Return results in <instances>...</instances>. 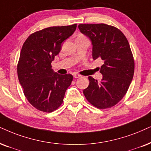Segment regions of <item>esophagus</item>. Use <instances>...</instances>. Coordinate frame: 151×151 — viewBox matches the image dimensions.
Segmentation results:
<instances>
[{
  "mask_svg": "<svg viewBox=\"0 0 151 151\" xmlns=\"http://www.w3.org/2000/svg\"><path fill=\"white\" fill-rule=\"evenodd\" d=\"M81 76L80 75V74H77V73H75V74H74V78H76V79H77V78H79V77H81Z\"/></svg>",
  "mask_w": 151,
  "mask_h": 151,
  "instance_id": "1",
  "label": "esophagus"
}]
</instances>
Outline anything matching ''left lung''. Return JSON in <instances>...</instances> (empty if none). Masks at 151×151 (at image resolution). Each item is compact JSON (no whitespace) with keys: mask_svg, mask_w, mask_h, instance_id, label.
<instances>
[{"mask_svg":"<svg viewBox=\"0 0 151 151\" xmlns=\"http://www.w3.org/2000/svg\"><path fill=\"white\" fill-rule=\"evenodd\" d=\"M78 27L91 40L93 58L104 62L100 70L101 81L88 77L89 85L83 94L95 107H112L126 94L134 76V61L128 41L121 30L107 24H79Z\"/></svg>","mask_w":151,"mask_h":151,"instance_id":"8db88e82","label":"left lung"}]
</instances>
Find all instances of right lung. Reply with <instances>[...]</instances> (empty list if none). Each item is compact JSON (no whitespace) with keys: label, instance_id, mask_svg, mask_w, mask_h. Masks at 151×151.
Here are the masks:
<instances>
[{"label":"right lung","instance_id":"add662e5","mask_svg":"<svg viewBox=\"0 0 151 151\" xmlns=\"http://www.w3.org/2000/svg\"><path fill=\"white\" fill-rule=\"evenodd\" d=\"M76 28L75 24L45 28L32 33L23 45L17 65L19 81L28 102L41 111L56 110L71 84L72 74L54 72L51 62Z\"/></svg>","mask_w":151,"mask_h":151}]
</instances>
